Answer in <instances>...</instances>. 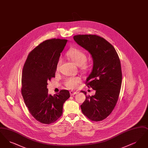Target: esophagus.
<instances>
[{
    "label": "esophagus",
    "instance_id": "34e87169",
    "mask_svg": "<svg viewBox=\"0 0 148 148\" xmlns=\"http://www.w3.org/2000/svg\"><path fill=\"white\" fill-rule=\"evenodd\" d=\"M77 94V92H74V91H70V94H71V95H75V94Z\"/></svg>",
    "mask_w": 148,
    "mask_h": 148
}]
</instances>
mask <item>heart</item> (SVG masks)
<instances>
[{
    "mask_svg": "<svg viewBox=\"0 0 148 148\" xmlns=\"http://www.w3.org/2000/svg\"><path fill=\"white\" fill-rule=\"evenodd\" d=\"M71 60L78 66H84L87 60V56L84 52L78 49H71L66 53ZM61 63V60L59 59L56 68H59ZM81 82V79L77 77H71L66 79L65 84L69 89H76L79 83Z\"/></svg>",
    "mask_w": 148,
    "mask_h": 148,
    "instance_id": "heart-1",
    "label": "heart"
}]
</instances>
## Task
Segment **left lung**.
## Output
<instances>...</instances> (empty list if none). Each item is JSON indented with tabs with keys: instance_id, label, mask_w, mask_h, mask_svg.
<instances>
[{
	"instance_id": "8db88e82",
	"label": "left lung",
	"mask_w": 148,
	"mask_h": 148,
	"mask_svg": "<svg viewBox=\"0 0 148 148\" xmlns=\"http://www.w3.org/2000/svg\"><path fill=\"white\" fill-rule=\"evenodd\" d=\"M73 38L90 53L93 62L86 80L95 94L86 96L80 106L82 113L92 121H101L112 112L119 98L122 80L119 58L113 45L98 35H77Z\"/></svg>"
}]
</instances>
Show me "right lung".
<instances>
[{
	"label": "right lung",
	"instance_id": "obj_1",
	"mask_svg": "<svg viewBox=\"0 0 148 148\" xmlns=\"http://www.w3.org/2000/svg\"><path fill=\"white\" fill-rule=\"evenodd\" d=\"M66 39H53L40 44L28 55L21 77V94L31 115L42 124H49L63 113L64 103L70 97L62 90L53 96L48 94L47 81L55 77L56 65Z\"/></svg>",
	"mask_w": 148,
	"mask_h": 148
}]
</instances>
